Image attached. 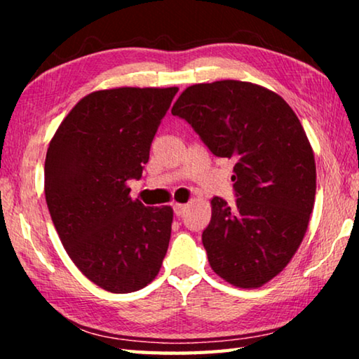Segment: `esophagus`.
<instances>
[{
  "label": "esophagus",
  "mask_w": 359,
  "mask_h": 359,
  "mask_svg": "<svg viewBox=\"0 0 359 359\" xmlns=\"http://www.w3.org/2000/svg\"><path fill=\"white\" fill-rule=\"evenodd\" d=\"M187 208L188 205L187 204H179V203H175L174 204V212H175V215L177 217H182L185 214V210H187Z\"/></svg>",
  "instance_id": "34e87169"
}]
</instances>
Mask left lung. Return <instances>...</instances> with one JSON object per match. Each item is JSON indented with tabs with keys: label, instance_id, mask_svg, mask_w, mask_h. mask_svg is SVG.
I'll use <instances>...</instances> for the list:
<instances>
[{
	"label": "left lung",
	"instance_id": "8db88e82",
	"mask_svg": "<svg viewBox=\"0 0 359 359\" xmlns=\"http://www.w3.org/2000/svg\"><path fill=\"white\" fill-rule=\"evenodd\" d=\"M172 115L234 161L236 204L212 198L203 231L212 271L233 287H263L294 257L313 210L317 169L299 118L280 95L242 81L191 85Z\"/></svg>",
	"mask_w": 359,
	"mask_h": 359
}]
</instances>
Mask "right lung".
<instances>
[{
    "mask_svg": "<svg viewBox=\"0 0 359 359\" xmlns=\"http://www.w3.org/2000/svg\"><path fill=\"white\" fill-rule=\"evenodd\" d=\"M177 87L96 90L77 102L48 144L44 193L66 253L111 293L154 280L171 239V205L130 196Z\"/></svg>",
    "mask_w": 359,
    "mask_h": 359,
    "instance_id": "obj_1",
    "label": "right lung"
}]
</instances>
